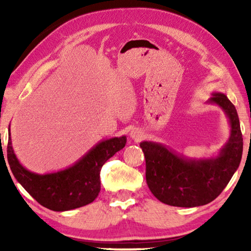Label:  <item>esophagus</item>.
<instances>
[{"label":"esophagus","mask_w":251,"mask_h":251,"mask_svg":"<svg viewBox=\"0 0 251 251\" xmlns=\"http://www.w3.org/2000/svg\"><path fill=\"white\" fill-rule=\"evenodd\" d=\"M129 135H130V138L134 139V141H136V142L141 141V139L143 138V131L139 130L138 128H134L130 131Z\"/></svg>","instance_id":"esophagus-1"}]
</instances>
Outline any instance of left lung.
<instances>
[{
	"label": "left lung",
	"instance_id": "1",
	"mask_svg": "<svg viewBox=\"0 0 251 251\" xmlns=\"http://www.w3.org/2000/svg\"><path fill=\"white\" fill-rule=\"evenodd\" d=\"M224 110L230 125L228 142L210 158H188L166 145L142 142L146 160V181L159 201L176 207L202 206L217 198L239 167L243 135L236 107L223 93L207 101Z\"/></svg>",
	"mask_w": 251,
	"mask_h": 251
}]
</instances>
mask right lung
Returning a JSON list of instances; mask_svg holds the SVG:
<instances>
[{"label":"right lung","mask_w":251,"mask_h":251,"mask_svg":"<svg viewBox=\"0 0 251 251\" xmlns=\"http://www.w3.org/2000/svg\"><path fill=\"white\" fill-rule=\"evenodd\" d=\"M125 145L126 136L104 139L72 166L41 175L27 171L20 163L12 147L8 126L7 161L16 180L37 202L50 210L66 211L95 201L100 190L101 167Z\"/></svg>","instance_id":"obj_1"}]
</instances>
